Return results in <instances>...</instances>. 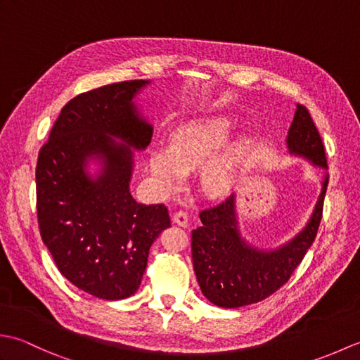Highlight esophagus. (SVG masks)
I'll return each instance as SVG.
<instances>
[{
    "mask_svg": "<svg viewBox=\"0 0 360 360\" xmlns=\"http://www.w3.org/2000/svg\"><path fill=\"white\" fill-rule=\"evenodd\" d=\"M173 223H176V224L181 226V227H187V224H188L187 212H184V210L176 212L174 215H173Z\"/></svg>",
    "mask_w": 360,
    "mask_h": 360,
    "instance_id": "1",
    "label": "esophagus"
}]
</instances>
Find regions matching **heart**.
<instances>
[{
  "instance_id": "b5f03b06",
  "label": "heart",
  "mask_w": 360,
  "mask_h": 360,
  "mask_svg": "<svg viewBox=\"0 0 360 360\" xmlns=\"http://www.w3.org/2000/svg\"><path fill=\"white\" fill-rule=\"evenodd\" d=\"M231 122L223 117H207L187 122L170 136L168 150L150 153V172L167 190L179 187L186 173L202 165L229 134ZM244 155V143L233 142L213 156L201 172V186L209 195H223L232 186L236 168Z\"/></svg>"
}]
</instances>
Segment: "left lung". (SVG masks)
<instances>
[{
  "label": "left lung",
  "mask_w": 360,
  "mask_h": 360,
  "mask_svg": "<svg viewBox=\"0 0 360 360\" xmlns=\"http://www.w3.org/2000/svg\"><path fill=\"white\" fill-rule=\"evenodd\" d=\"M289 153L328 170L325 147L307 106L298 103L288 131ZM328 174L307 227L274 250H259L241 238L235 195L200 213L201 226L192 232L193 269L202 294L221 308L262 302L285 285L314 243L323 213Z\"/></svg>",
  "instance_id": "obj_1"
}]
</instances>
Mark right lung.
Wrapping results in <instances>:
<instances>
[{"mask_svg": "<svg viewBox=\"0 0 360 360\" xmlns=\"http://www.w3.org/2000/svg\"><path fill=\"white\" fill-rule=\"evenodd\" d=\"M147 83L119 82L74 97L38 153L41 240L63 277L103 300L139 289L151 244L170 226L164 204H139L129 193L131 148L143 150L153 136L133 103ZM91 157L103 164L96 179L86 172Z\"/></svg>", "mask_w": 360, "mask_h": 360, "instance_id": "add662e5", "label": "right lung"}]
</instances>
